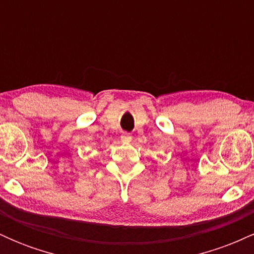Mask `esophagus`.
I'll use <instances>...</instances> for the list:
<instances>
[{"mask_svg": "<svg viewBox=\"0 0 254 254\" xmlns=\"http://www.w3.org/2000/svg\"><path fill=\"white\" fill-rule=\"evenodd\" d=\"M121 139H122V142H124V143H129V142L131 141V133L127 132V131H123V132H122Z\"/></svg>", "mask_w": 254, "mask_h": 254, "instance_id": "esophagus-1", "label": "esophagus"}]
</instances>
